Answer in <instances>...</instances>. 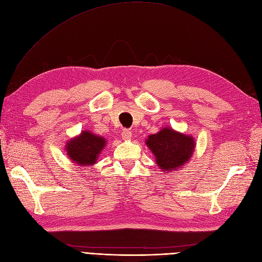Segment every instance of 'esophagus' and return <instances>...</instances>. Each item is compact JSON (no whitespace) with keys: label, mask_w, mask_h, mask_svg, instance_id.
Returning <instances> with one entry per match:
<instances>
[{"label":"esophagus","mask_w":262,"mask_h":262,"mask_svg":"<svg viewBox=\"0 0 262 262\" xmlns=\"http://www.w3.org/2000/svg\"><path fill=\"white\" fill-rule=\"evenodd\" d=\"M122 138L124 140H129L132 138V132L129 129H123V132H122Z\"/></svg>","instance_id":"1"}]
</instances>
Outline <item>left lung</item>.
<instances>
[{"label":"left lung","instance_id":"8db88e82","mask_svg":"<svg viewBox=\"0 0 262 262\" xmlns=\"http://www.w3.org/2000/svg\"><path fill=\"white\" fill-rule=\"evenodd\" d=\"M194 140L171 128H163L149 136L147 146L150 148L157 164L163 170L173 171L191 158L194 151Z\"/></svg>","mask_w":262,"mask_h":262}]
</instances>
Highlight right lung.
Listing matches in <instances>:
<instances>
[{"instance_id":"add662e5","label":"right lung","mask_w":262,"mask_h":262,"mask_svg":"<svg viewBox=\"0 0 262 262\" xmlns=\"http://www.w3.org/2000/svg\"><path fill=\"white\" fill-rule=\"evenodd\" d=\"M104 144V138L96 136L90 132H83L79 137L68 142L66 149L67 154L74 163L90 166L96 163Z\"/></svg>"}]
</instances>
